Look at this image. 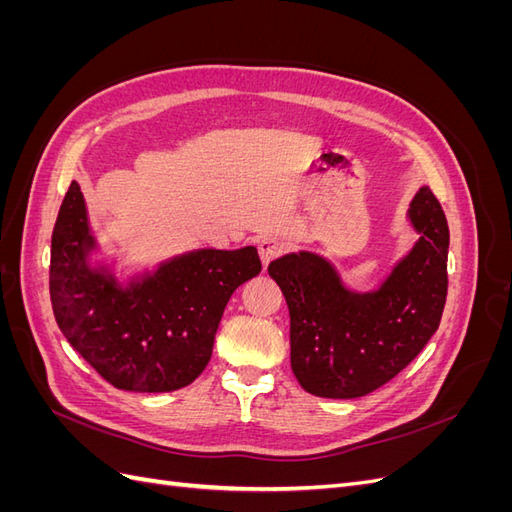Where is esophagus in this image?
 I'll use <instances>...</instances> for the list:
<instances>
[{"label":"esophagus","mask_w":512,"mask_h":512,"mask_svg":"<svg viewBox=\"0 0 512 512\" xmlns=\"http://www.w3.org/2000/svg\"><path fill=\"white\" fill-rule=\"evenodd\" d=\"M258 254L262 260V267H267L271 260H275L277 256L284 254V243L277 241V239H262L258 243Z\"/></svg>","instance_id":"esophagus-1"}]
</instances>
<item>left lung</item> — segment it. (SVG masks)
<instances>
[{
    "label": "left lung",
    "instance_id": "1",
    "mask_svg": "<svg viewBox=\"0 0 512 512\" xmlns=\"http://www.w3.org/2000/svg\"><path fill=\"white\" fill-rule=\"evenodd\" d=\"M408 220L416 243L369 292L350 290L314 252H292L269 265L290 312V365L307 393L354 399L376 391L438 331L448 288V224L425 185L412 198Z\"/></svg>",
    "mask_w": 512,
    "mask_h": 512
}]
</instances>
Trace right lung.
<instances>
[{
    "label": "right lung",
    "instance_id": "obj_1",
    "mask_svg": "<svg viewBox=\"0 0 512 512\" xmlns=\"http://www.w3.org/2000/svg\"><path fill=\"white\" fill-rule=\"evenodd\" d=\"M81 185L72 181L51 239V303L70 346L111 382L134 393H168L207 367L224 307L262 269L254 245L192 250L117 280L108 262H91Z\"/></svg>",
    "mask_w": 512,
    "mask_h": 512
}]
</instances>
